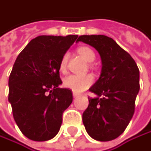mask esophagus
Wrapping results in <instances>:
<instances>
[{
    "mask_svg": "<svg viewBox=\"0 0 151 151\" xmlns=\"http://www.w3.org/2000/svg\"><path fill=\"white\" fill-rule=\"evenodd\" d=\"M72 95H73V97H74V98H75V97H78V96H79V94L75 93V92H73V94H72Z\"/></svg>",
    "mask_w": 151,
    "mask_h": 151,
    "instance_id": "1",
    "label": "esophagus"
}]
</instances>
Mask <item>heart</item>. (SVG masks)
Instances as JSON below:
<instances>
[{
    "label": "heart",
    "mask_w": 151,
    "mask_h": 151,
    "mask_svg": "<svg viewBox=\"0 0 151 151\" xmlns=\"http://www.w3.org/2000/svg\"><path fill=\"white\" fill-rule=\"evenodd\" d=\"M78 52L87 62H93L96 58L95 52L88 47L86 46L80 47L78 48ZM67 57L68 55L64 54L60 60L59 70L61 71H64L66 69ZM93 81H94V77L91 74H84V75L70 74L63 79V84L65 88L72 90L75 93H81L86 90L87 88H88L92 85Z\"/></svg>",
    "instance_id": "heart-1"
}]
</instances>
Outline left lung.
I'll return each instance as SVG.
<instances>
[{
	"label": "left lung",
	"instance_id": "8db88e82",
	"mask_svg": "<svg viewBox=\"0 0 151 151\" xmlns=\"http://www.w3.org/2000/svg\"><path fill=\"white\" fill-rule=\"evenodd\" d=\"M82 41L95 47L102 60L98 81L89 88L96 97L89 104L82 120L88 134L95 140L109 142L119 137L134 113L140 90V71L132 56L105 35H81Z\"/></svg>",
	"mask_w": 151,
	"mask_h": 151
}]
</instances>
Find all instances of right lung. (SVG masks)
I'll return each instance as SVG.
<instances>
[{
  "label": "right lung",
  "instance_id": "obj_1",
  "mask_svg": "<svg viewBox=\"0 0 151 151\" xmlns=\"http://www.w3.org/2000/svg\"><path fill=\"white\" fill-rule=\"evenodd\" d=\"M78 35H41L17 57L9 79V102L14 119L28 139L44 142L59 132L63 111L72 102L70 89L60 88L59 63Z\"/></svg>",
  "mask_w": 151,
  "mask_h": 151
}]
</instances>
